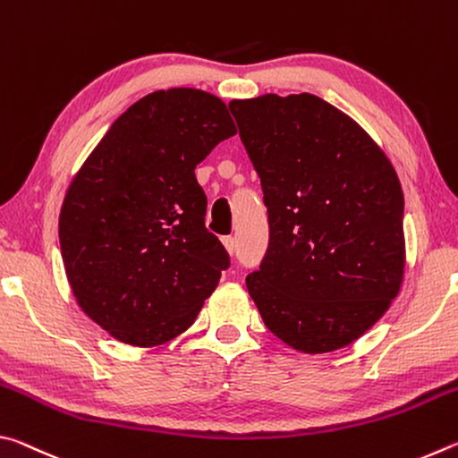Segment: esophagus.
<instances>
[{
  "label": "esophagus",
  "instance_id": "obj_1",
  "mask_svg": "<svg viewBox=\"0 0 458 458\" xmlns=\"http://www.w3.org/2000/svg\"><path fill=\"white\" fill-rule=\"evenodd\" d=\"M222 244H224V248H226V250H228L230 254H234V250H236V240H234V236H224V238H222Z\"/></svg>",
  "mask_w": 458,
  "mask_h": 458
}]
</instances>
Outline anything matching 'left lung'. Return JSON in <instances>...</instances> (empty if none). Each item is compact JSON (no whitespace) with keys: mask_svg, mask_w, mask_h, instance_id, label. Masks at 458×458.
Returning <instances> with one entry per match:
<instances>
[{"mask_svg":"<svg viewBox=\"0 0 458 458\" xmlns=\"http://www.w3.org/2000/svg\"><path fill=\"white\" fill-rule=\"evenodd\" d=\"M228 106L268 210V250L246 276L262 321L305 353L350 345L404 276L396 172L358 123L309 92Z\"/></svg>","mask_w":458,"mask_h":458,"instance_id":"1","label":"left lung"}]
</instances>
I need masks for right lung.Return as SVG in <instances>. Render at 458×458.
<instances>
[{
    "instance_id": "right-lung-1",
    "label": "right lung",
    "mask_w": 458,
    "mask_h": 458,
    "mask_svg": "<svg viewBox=\"0 0 458 458\" xmlns=\"http://www.w3.org/2000/svg\"><path fill=\"white\" fill-rule=\"evenodd\" d=\"M232 135L218 97L157 90L113 123L74 175L58 222L68 283L82 311L123 344L180 335L230 267L204 224L193 169Z\"/></svg>"
}]
</instances>
